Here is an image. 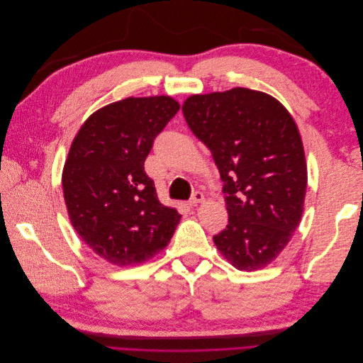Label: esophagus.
Instances as JSON below:
<instances>
[{"label": "esophagus", "instance_id": "esophagus-1", "mask_svg": "<svg viewBox=\"0 0 363 363\" xmlns=\"http://www.w3.org/2000/svg\"><path fill=\"white\" fill-rule=\"evenodd\" d=\"M203 201H204V194L200 192V191H196V192H194L192 199L189 200V206H196V204H200Z\"/></svg>", "mask_w": 363, "mask_h": 363}]
</instances>
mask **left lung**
Segmentation results:
<instances>
[{
	"label": "left lung",
	"mask_w": 363,
	"mask_h": 363,
	"mask_svg": "<svg viewBox=\"0 0 363 363\" xmlns=\"http://www.w3.org/2000/svg\"><path fill=\"white\" fill-rule=\"evenodd\" d=\"M182 111L224 182L228 224L213 236L216 248L240 271L265 268L303 215L307 167L298 127L276 98L247 87L192 95Z\"/></svg>",
	"instance_id": "1"
}]
</instances>
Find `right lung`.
Here are the masks:
<instances>
[{"mask_svg": "<svg viewBox=\"0 0 363 363\" xmlns=\"http://www.w3.org/2000/svg\"><path fill=\"white\" fill-rule=\"evenodd\" d=\"M180 104L171 96H128L98 108L74 138L62 174L75 232L118 267L142 263L171 240L182 215L163 206L144 163Z\"/></svg>", "mask_w": 363, "mask_h": 363, "instance_id": "add662e5", "label": "right lung"}]
</instances>
